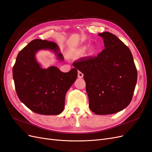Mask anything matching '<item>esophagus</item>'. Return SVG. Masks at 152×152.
Listing matches in <instances>:
<instances>
[{
  "label": "esophagus",
  "instance_id": "esophagus-1",
  "mask_svg": "<svg viewBox=\"0 0 152 152\" xmlns=\"http://www.w3.org/2000/svg\"><path fill=\"white\" fill-rule=\"evenodd\" d=\"M77 76H78V77L80 78H82V77H83V74L80 71H78V74H77Z\"/></svg>",
  "mask_w": 152,
  "mask_h": 152
}]
</instances>
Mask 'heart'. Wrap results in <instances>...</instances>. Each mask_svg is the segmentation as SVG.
Wrapping results in <instances>:
<instances>
[{
    "instance_id": "b5f03b06",
    "label": "heart",
    "mask_w": 152,
    "mask_h": 152,
    "mask_svg": "<svg viewBox=\"0 0 152 152\" xmlns=\"http://www.w3.org/2000/svg\"><path fill=\"white\" fill-rule=\"evenodd\" d=\"M86 48V46H81V48H80L76 51V54H77V55H82L85 52ZM95 51V48H92V49H91V52H92V53H94Z\"/></svg>"
}]
</instances>
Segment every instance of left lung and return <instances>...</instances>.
Returning a JSON list of instances; mask_svg holds the SVG:
<instances>
[{"mask_svg": "<svg viewBox=\"0 0 152 152\" xmlns=\"http://www.w3.org/2000/svg\"><path fill=\"white\" fill-rule=\"evenodd\" d=\"M98 35L105 48L97 57L81 58L73 66L83 74L89 107L96 115H111L131 102L137 83V69L131 50L114 34Z\"/></svg>", "mask_w": 152, "mask_h": 152, "instance_id": "left-lung-1", "label": "left lung"}]
</instances>
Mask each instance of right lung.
I'll return each mask as SVG.
<instances>
[{"instance_id": "add662e5", "label": "right lung", "mask_w": 152, "mask_h": 152, "mask_svg": "<svg viewBox=\"0 0 152 152\" xmlns=\"http://www.w3.org/2000/svg\"><path fill=\"white\" fill-rule=\"evenodd\" d=\"M51 50L59 60L64 57L56 43L37 39L30 42L17 56L12 68L15 89L20 100L36 113L58 115L64 109L66 92L77 78V71L63 72L55 66L42 68L36 54Z\"/></svg>"}]
</instances>
